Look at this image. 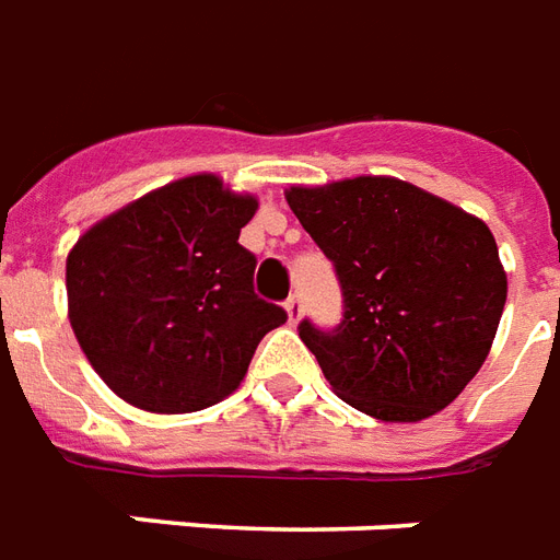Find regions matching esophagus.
Here are the masks:
<instances>
[{
    "instance_id": "obj_1",
    "label": "esophagus",
    "mask_w": 560,
    "mask_h": 560,
    "mask_svg": "<svg viewBox=\"0 0 560 560\" xmlns=\"http://www.w3.org/2000/svg\"><path fill=\"white\" fill-rule=\"evenodd\" d=\"M285 312H289V324H298L303 315V298L301 294H292L289 301H285Z\"/></svg>"
}]
</instances>
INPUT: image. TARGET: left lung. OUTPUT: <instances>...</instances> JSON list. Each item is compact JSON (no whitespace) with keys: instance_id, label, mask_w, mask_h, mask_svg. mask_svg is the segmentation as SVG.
Returning a JSON list of instances; mask_svg holds the SVG:
<instances>
[{"instance_id":"obj_1","label":"left lung","mask_w":560,"mask_h":560,"mask_svg":"<svg viewBox=\"0 0 560 560\" xmlns=\"http://www.w3.org/2000/svg\"><path fill=\"white\" fill-rule=\"evenodd\" d=\"M285 202L341 285V324H298L332 390L384 422L448 407L489 355L506 306L486 222L378 176L292 187Z\"/></svg>"}]
</instances>
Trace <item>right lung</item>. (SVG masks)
<instances>
[{
  "instance_id": "add662e5",
  "label": "right lung",
  "mask_w": 560,
  "mask_h": 560,
  "mask_svg": "<svg viewBox=\"0 0 560 560\" xmlns=\"http://www.w3.org/2000/svg\"><path fill=\"white\" fill-rule=\"evenodd\" d=\"M257 210L217 176H190L80 236L66 262L80 347L120 399L190 413L234 393L285 308L254 292L240 228Z\"/></svg>"
}]
</instances>
